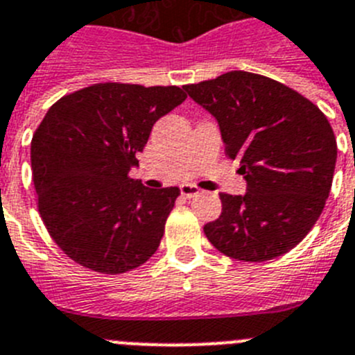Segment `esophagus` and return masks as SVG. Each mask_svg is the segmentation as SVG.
Listing matches in <instances>:
<instances>
[{"mask_svg": "<svg viewBox=\"0 0 355 355\" xmlns=\"http://www.w3.org/2000/svg\"><path fill=\"white\" fill-rule=\"evenodd\" d=\"M180 193H182V196H185V198H194V196H198L201 191L198 189L196 185L184 184V185H180Z\"/></svg>", "mask_w": 355, "mask_h": 355, "instance_id": "obj_1", "label": "esophagus"}]
</instances>
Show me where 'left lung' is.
<instances>
[{
  "label": "left lung",
  "instance_id": "left-lung-1",
  "mask_svg": "<svg viewBox=\"0 0 355 355\" xmlns=\"http://www.w3.org/2000/svg\"><path fill=\"white\" fill-rule=\"evenodd\" d=\"M184 88L216 118L226 155L241 161L248 182L244 196L219 194L221 216L203 226L210 244L242 261L288 253L333 185L338 146L327 116L283 83L244 70Z\"/></svg>",
  "mask_w": 355,
  "mask_h": 355
}]
</instances>
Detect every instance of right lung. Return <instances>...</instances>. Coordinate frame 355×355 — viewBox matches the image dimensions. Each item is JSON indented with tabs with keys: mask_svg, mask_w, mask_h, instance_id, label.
Instances as JSON below:
<instances>
[{
	"mask_svg": "<svg viewBox=\"0 0 355 355\" xmlns=\"http://www.w3.org/2000/svg\"><path fill=\"white\" fill-rule=\"evenodd\" d=\"M187 98L178 86L97 83L54 102L31 139L38 212L63 253L122 274L157 251L178 187L129 177L152 127Z\"/></svg>",
	"mask_w": 355,
	"mask_h": 355,
	"instance_id": "add662e5",
	"label": "right lung"
}]
</instances>
